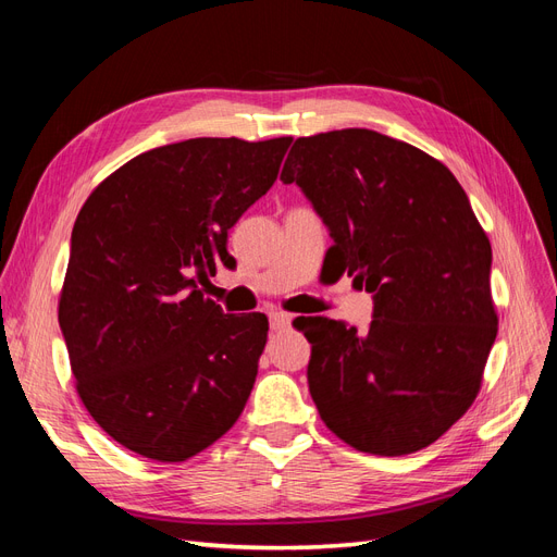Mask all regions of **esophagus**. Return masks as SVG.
Wrapping results in <instances>:
<instances>
[{
  "mask_svg": "<svg viewBox=\"0 0 557 557\" xmlns=\"http://www.w3.org/2000/svg\"><path fill=\"white\" fill-rule=\"evenodd\" d=\"M293 323V315L290 313H283V311H272L269 313V325H272L274 332H281L285 327H290Z\"/></svg>",
  "mask_w": 557,
  "mask_h": 557,
  "instance_id": "1",
  "label": "esophagus"
}]
</instances>
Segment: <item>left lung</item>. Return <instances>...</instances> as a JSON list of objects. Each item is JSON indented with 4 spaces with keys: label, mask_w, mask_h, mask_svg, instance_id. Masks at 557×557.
I'll use <instances>...</instances> for the list:
<instances>
[{
    "label": "left lung",
    "mask_w": 557,
    "mask_h": 557,
    "mask_svg": "<svg viewBox=\"0 0 557 557\" xmlns=\"http://www.w3.org/2000/svg\"><path fill=\"white\" fill-rule=\"evenodd\" d=\"M330 227L342 274L374 293L369 332L315 318L309 391L372 455L434 444L476 399L497 336L493 250L446 164L374 129L299 137L281 172Z\"/></svg>",
    "instance_id": "obj_1"
}]
</instances>
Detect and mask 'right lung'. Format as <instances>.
<instances>
[{"mask_svg":"<svg viewBox=\"0 0 557 557\" xmlns=\"http://www.w3.org/2000/svg\"><path fill=\"white\" fill-rule=\"evenodd\" d=\"M293 137L188 139L132 158L78 211L58 318L83 407L111 440L183 462L237 423L262 313L205 299L227 230L272 188Z\"/></svg>","mask_w":557,"mask_h":557,"instance_id":"obj_1","label":"right lung"}]
</instances>
